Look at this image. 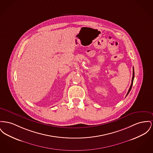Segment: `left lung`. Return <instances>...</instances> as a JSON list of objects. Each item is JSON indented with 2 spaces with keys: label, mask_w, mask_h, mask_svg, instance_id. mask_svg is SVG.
<instances>
[{
  "label": "left lung",
  "mask_w": 153,
  "mask_h": 153,
  "mask_svg": "<svg viewBox=\"0 0 153 153\" xmlns=\"http://www.w3.org/2000/svg\"><path fill=\"white\" fill-rule=\"evenodd\" d=\"M134 77H135V72H134V68H133V76H132V82H131V86H130V87H129V90H128V92H127V94H126V97L128 95V94L129 93L130 91H131V88H132V85H133V82H134Z\"/></svg>",
  "instance_id": "left-lung-1"
}]
</instances>
